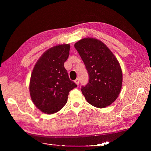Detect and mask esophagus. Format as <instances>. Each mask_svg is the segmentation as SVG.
<instances>
[{"label":"esophagus","instance_id":"34e87169","mask_svg":"<svg viewBox=\"0 0 151 151\" xmlns=\"http://www.w3.org/2000/svg\"><path fill=\"white\" fill-rule=\"evenodd\" d=\"M74 82H75V83H76L77 86L79 85V81L78 79H76L74 81Z\"/></svg>","mask_w":151,"mask_h":151}]
</instances>
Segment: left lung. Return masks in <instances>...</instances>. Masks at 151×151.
I'll return each mask as SVG.
<instances>
[{"label":"left lung","mask_w":151,"mask_h":151,"mask_svg":"<svg viewBox=\"0 0 151 151\" xmlns=\"http://www.w3.org/2000/svg\"><path fill=\"white\" fill-rule=\"evenodd\" d=\"M74 47L89 75L88 83L81 88L87 101L99 108L109 106L118 98L122 88V72L117 59L97 39H82Z\"/></svg>","instance_id":"1"}]
</instances>
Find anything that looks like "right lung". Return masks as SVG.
Here are the masks:
<instances>
[{
    "mask_svg": "<svg viewBox=\"0 0 151 151\" xmlns=\"http://www.w3.org/2000/svg\"><path fill=\"white\" fill-rule=\"evenodd\" d=\"M70 45L53 47L41 57L32 72L29 92L32 101L47 114L58 111L67 102L68 93L77 85L70 80L64 62L69 55Z\"/></svg>",
    "mask_w": 151,
    "mask_h": 151,
    "instance_id": "1",
    "label": "right lung"
}]
</instances>
